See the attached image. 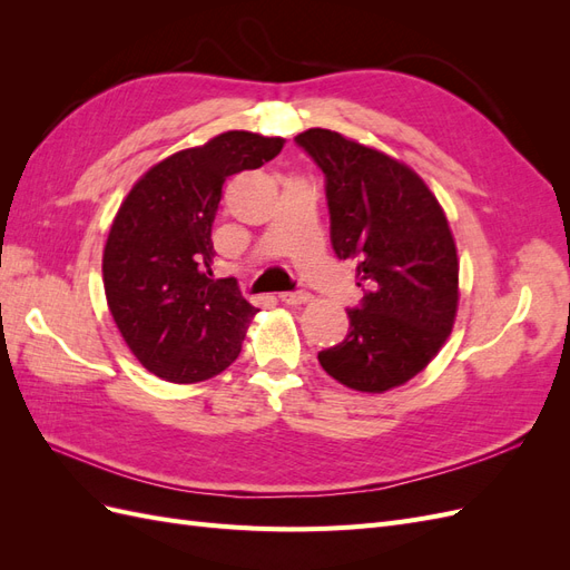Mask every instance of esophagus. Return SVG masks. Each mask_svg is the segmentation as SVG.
<instances>
[{
	"instance_id": "esophagus-1",
	"label": "esophagus",
	"mask_w": 570,
	"mask_h": 570,
	"mask_svg": "<svg viewBox=\"0 0 570 570\" xmlns=\"http://www.w3.org/2000/svg\"><path fill=\"white\" fill-rule=\"evenodd\" d=\"M308 299H312V295H308L306 289H297V292H283V295H281V302H285V304H292V306L306 304Z\"/></svg>"
}]
</instances>
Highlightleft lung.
<instances>
[{"label": "left lung", "instance_id": "left-lung-1", "mask_svg": "<svg viewBox=\"0 0 570 570\" xmlns=\"http://www.w3.org/2000/svg\"><path fill=\"white\" fill-rule=\"evenodd\" d=\"M295 142L325 176L337 258L356 264L364 299L350 333L318 361L337 383L387 392L421 373L450 337L459 306V258L440 202L413 170L335 130Z\"/></svg>", "mask_w": 570, "mask_h": 570}]
</instances>
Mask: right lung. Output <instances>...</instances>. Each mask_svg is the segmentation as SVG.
<instances>
[{"label":"right lung","instance_id":"1","mask_svg":"<svg viewBox=\"0 0 570 570\" xmlns=\"http://www.w3.org/2000/svg\"><path fill=\"white\" fill-rule=\"evenodd\" d=\"M283 137L216 135L151 166L111 223L101 273L109 312L130 352L168 383L226 371L258 312L235 278H212V226L228 176L278 157Z\"/></svg>","mask_w":570,"mask_h":570}]
</instances>
